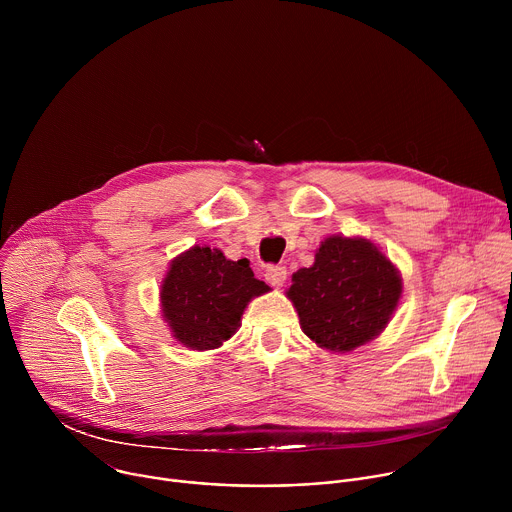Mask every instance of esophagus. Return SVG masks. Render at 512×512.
I'll use <instances>...</instances> for the list:
<instances>
[{"label":"esophagus","instance_id":"esophagus-1","mask_svg":"<svg viewBox=\"0 0 512 512\" xmlns=\"http://www.w3.org/2000/svg\"><path fill=\"white\" fill-rule=\"evenodd\" d=\"M265 279L273 285V287H281L287 279V269L281 267V265H275V267H269L265 271Z\"/></svg>","mask_w":512,"mask_h":512}]
</instances>
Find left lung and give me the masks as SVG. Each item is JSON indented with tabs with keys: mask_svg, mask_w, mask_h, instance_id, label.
Returning <instances> with one entry per match:
<instances>
[{
	"mask_svg": "<svg viewBox=\"0 0 512 512\" xmlns=\"http://www.w3.org/2000/svg\"><path fill=\"white\" fill-rule=\"evenodd\" d=\"M401 291L397 267L375 243L332 235L312 267L291 275L287 298L308 338L330 352H350L387 328Z\"/></svg>",
	"mask_w": 512,
	"mask_h": 512,
	"instance_id": "left-lung-1",
	"label": "left lung"
}]
</instances>
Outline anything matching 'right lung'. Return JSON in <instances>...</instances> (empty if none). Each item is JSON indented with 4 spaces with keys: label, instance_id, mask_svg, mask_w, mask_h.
<instances>
[{
    "label": "right lung",
    "instance_id": "1",
    "mask_svg": "<svg viewBox=\"0 0 512 512\" xmlns=\"http://www.w3.org/2000/svg\"><path fill=\"white\" fill-rule=\"evenodd\" d=\"M267 291L247 259L231 261L218 249L196 245L170 263L160 291L162 314L180 344L212 350L237 332L247 304Z\"/></svg>",
    "mask_w": 512,
    "mask_h": 512
}]
</instances>
